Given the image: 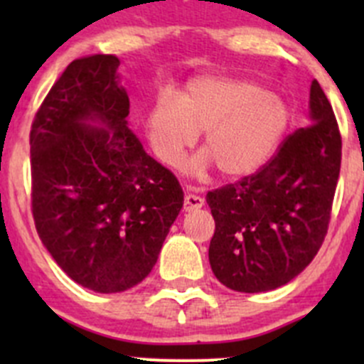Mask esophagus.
<instances>
[{
  "label": "esophagus",
  "mask_w": 364,
  "mask_h": 364,
  "mask_svg": "<svg viewBox=\"0 0 364 364\" xmlns=\"http://www.w3.org/2000/svg\"><path fill=\"white\" fill-rule=\"evenodd\" d=\"M204 199L200 196H196V193H186L185 196V209L186 211H196V209L203 208Z\"/></svg>",
  "instance_id": "34e87169"
}]
</instances>
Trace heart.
<instances>
[{
  "instance_id": "1",
  "label": "heart",
  "mask_w": 364,
  "mask_h": 364,
  "mask_svg": "<svg viewBox=\"0 0 364 364\" xmlns=\"http://www.w3.org/2000/svg\"><path fill=\"white\" fill-rule=\"evenodd\" d=\"M287 124V105L257 82L203 75L190 80L178 100L160 98L148 114L146 132L168 167H178L204 132V153L186 171L203 176L216 164L223 176H245L273 155Z\"/></svg>"
}]
</instances>
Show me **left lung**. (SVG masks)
I'll return each mask as SVG.
<instances>
[{
	"label": "left lung",
	"instance_id": "1",
	"mask_svg": "<svg viewBox=\"0 0 364 364\" xmlns=\"http://www.w3.org/2000/svg\"><path fill=\"white\" fill-rule=\"evenodd\" d=\"M310 119L259 171L205 196L215 218L209 264L232 291L253 294L289 284L324 243L340 176L341 135L317 80L310 87Z\"/></svg>",
	"mask_w": 364,
	"mask_h": 364
}]
</instances>
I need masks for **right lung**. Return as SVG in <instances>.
Instances as JSON below:
<instances>
[{"label":"right lung","mask_w":364,"mask_h":364,"mask_svg":"<svg viewBox=\"0 0 364 364\" xmlns=\"http://www.w3.org/2000/svg\"><path fill=\"white\" fill-rule=\"evenodd\" d=\"M117 67L112 54L72 61L29 132L36 232L73 282L100 294L148 277L183 208L176 176L127 127ZM90 119L106 128L91 129Z\"/></svg>","instance_id":"1"}]
</instances>
